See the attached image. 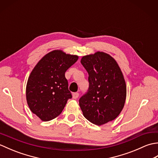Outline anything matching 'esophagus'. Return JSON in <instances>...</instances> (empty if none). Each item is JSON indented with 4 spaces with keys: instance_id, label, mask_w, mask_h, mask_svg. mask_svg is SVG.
Segmentation results:
<instances>
[{
    "instance_id": "1",
    "label": "esophagus",
    "mask_w": 158,
    "mask_h": 158,
    "mask_svg": "<svg viewBox=\"0 0 158 158\" xmlns=\"http://www.w3.org/2000/svg\"><path fill=\"white\" fill-rule=\"evenodd\" d=\"M79 94L78 92H75L73 94V98L74 99H77L79 97Z\"/></svg>"
}]
</instances>
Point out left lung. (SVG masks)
<instances>
[{"label":"left lung","instance_id":"1","mask_svg":"<svg viewBox=\"0 0 158 158\" xmlns=\"http://www.w3.org/2000/svg\"><path fill=\"white\" fill-rule=\"evenodd\" d=\"M81 63L89 75V88L79 100L83 115L98 126L115 119L126 98V82L117 63L100 52L83 56Z\"/></svg>","mask_w":158,"mask_h":158}]
</instances>
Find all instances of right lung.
<instances>
[{
	"label": "right lung",
	"instance_id": "1",
	"mask_svg": "<svg viewBox=\"0 0 158 158\" xmlns=\"http://www.w3.org/2000/svg\"><path fill=\"white\" fill-rule=\"evenodd\" d=\"M77 60V56L55 50L43 57L32 70L26 85V100L31 111L42 121L60 115L72 98L65 72Z\"/></svg>",
	"mask_w": 158,
	"mask_h": 158
}]
</instances>
